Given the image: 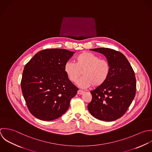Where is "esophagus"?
Returning <instances> with one entry per match:
<instances>
[{
  "label": "esophagus",
  "instance_id": "1",
  "mask_svg": "<svg viewBox=\"0 0 152 152\" xmlns=\"http://www.w3.org/2000/svg\"><path fill=\"white\" fill-rule=\"evenodd\" d=\"M84 94V91H82V90H80V89H79L78 91H77V94L78 95H82V94Z\"/></svg>",
  "mask_w": 152,
  "mask_h": 152
}]
</instances>
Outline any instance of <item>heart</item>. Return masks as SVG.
<instances>
[{
    "label": "heart",
    "mask_w": 152,
    "mask_h": 152,
    "mask_svg": "<svg viewBox=\"0 0 152 152\" xmlns=\"http://www.w3.org/2000/svg\"><path fill=\"white\" fill-rule=\"evenodd\" d=\"M64 71L69 80L74 83L82 73L83 77L77 82V85L85 89L93 85L97 87L104 84L109 77L110 65L108 61L100 59L92 53L83 52L76 57L75 63L67 61Z\"/></svg>",
    "instance_id": "b5f03b06"
}]
</instances>
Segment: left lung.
I'll return each mask as SVG.
<instances>
[{
  "label": "left lung",
  "instance_id": "left-lung-1",
  "mask_svg": "<svg viewBox=\"0 0 152 152\" xmlns=\"http://www.w3.org/2000/svg\"><path fill=\"white\" fill-rule=\"evenodd\" d=\"M91 50L104 54L110 65V73L106 82L91 92L92 99L88 105L95 118L112 121L121 117L131 105L136 95L134 72L126 56L108 48Z\"/></svg>",
  "mask_w": 152,
  "mask_h": 152
}]
</instances>
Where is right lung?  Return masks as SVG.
I'll return each instance as SVG.
<instances>
[{
  "label": "right lung",
  "instance_id": "right-lung-1",
  "mask_svg": "<svg viewBox=\"0 0 152 152\" xmlns=\"http://www.w3.org/2000/svg\"><path fill=\"white\" fill-rule=\"evenodd\" d=\"M75 52L62 48L38 52L25 66L22 92L29 112L43 121H51L68 110L78 88L67 78L65 63Z\"/></svg>",
  "mask_w": 152,
  "mask_h": 152
}]
</instances>
